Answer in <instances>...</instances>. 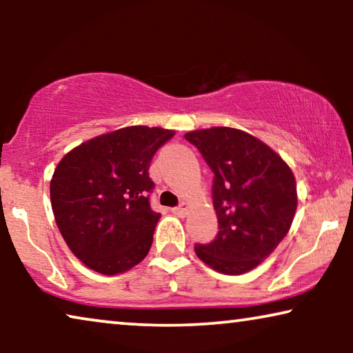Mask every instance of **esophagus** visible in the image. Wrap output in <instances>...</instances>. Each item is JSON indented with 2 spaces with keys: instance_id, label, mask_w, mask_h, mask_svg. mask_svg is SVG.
<instances>
[{
  "instance_id": "1",
  "label": "esophagus",
  "mask_w": 353,
  "mask_h": 353,
  "mask_svg": "<svg viewBox=\"0 0 353 353\" xmlns=\"http://www.w3.org/2000/svg\"><path fill=\"white\" fill-rule=\"evenodd\" d=\"M188 210H190V204H188V202H181L180 205L173 209V214L178 216H185L188 214Z\"/></svg>"
}]
</instances>
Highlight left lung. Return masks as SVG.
<instances>
[{"label": "left lung", "instance_id": "obj_1", "mask_svg": "<svg viewBox=\"0 0 353 353\" xmlns=\"http://www.w3.org/2000/svg\"><path fill=\"white\" fill-rule=\"evenodd\" d=\"M214 172L219 234L196 255L215 272L243 274L259 267L291 228L297 209L294 173L259 138L230 127L185 134Z\"/></svg>", "mask_w": 353, "mask_h": 353}]
</instances>
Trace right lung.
Segmentation results:
<instances>
[{"instance_id": "obj_1", "label": "right lung", "mask_w": 353, "mask_h": 353, "mask_svg": "<svg viewBox=\"0 0 353 353\" xmlns=\"http://www.w3.org/2000/svg\"><path fill=\"white\" fill-rule=\"evenodd\" d=\"M175 132L125 127L65 154L52 173V214L72 254L105 276L146 257L161 214L149 205L154 154Z\"/></svg>"}]
</instances>
